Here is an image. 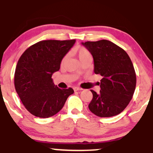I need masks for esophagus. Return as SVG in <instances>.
Here are the masks:
<instances>
[{
  "label": "esophagus",
  "instance_id": "obj_1",
  "mask_svg": "<svg viewBox=\"0 0 153 153\" xmlns=\"http://www.w3.org/2000/svg\"><path fill=\"white\" fill-rule=\"evenodd\" d=\"M74 91H81L82 90V88H79V87H74Z\"/></svg>",
  "mask_w": 153,
  "mask_h": 153
}]
</instances>
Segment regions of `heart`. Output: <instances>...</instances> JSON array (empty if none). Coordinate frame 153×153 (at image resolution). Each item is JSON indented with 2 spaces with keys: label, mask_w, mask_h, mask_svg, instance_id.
I'll return each mask as SVG.
<instances>
[{
  "label": "heart",
  "mask_w": 153,
  "mask_h": 153,
  "mask_svg": "<svg viewBox=\"0 0 153 153\" xmlns=\"http://www.w3.org/2000/svg\"><path fill=\"white\" fill-rule=\"evenodd\" d=\"M78 58L80 61L82 60L83 59L86 58L88 57H91V54L89 53V52L86 49L84 48V47H80L78 50ZM66 58L67 57H64L62 59V62H61V64L63 65L65 63V62L66 61Z\"/></svg>",
  "instance_id": "1"
}]
</instances>
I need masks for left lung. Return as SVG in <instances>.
I'll use <instances>...</instances> for the list:
<instances>
[{
	"instance_id": "obj_1",
	"label": "left lung",
	"mask_w": 153,
	"mask_h": 153,
	"mask_svg": "<svg viewBox=\"0 0 153 153\" xmlns=\"http://www.w3.org/2000/svg\"><path fill=\"white\" fill-rule=\"evenodd\" d=\"M82 45L94 57V73L102 76L100 93L91 90L93 99L89 109L100 117L119 114L130 102L136 87V73L130 57L122 48L108 40Z\"/></svg>"
}]
</instances>
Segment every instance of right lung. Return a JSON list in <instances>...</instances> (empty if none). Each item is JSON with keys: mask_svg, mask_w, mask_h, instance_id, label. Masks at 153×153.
Returning a JSON list of instances; mask_svg holds the SVG:
<instances>
[{"mask_svg": "<svg viewBox=\"0 0 153 153\" xmlns=\"http://www.w3.org/2000/svg\"><path fill=\"white\" fill-rule=\"evenodd\" d=\"M75 39L44 40L29 47L19 58L14 75L15 88L25 108L39 118H48L62 108L73 94L72 88L61 89L52 75L60 68Z\"/></svg>", "mask_w": 153, "mask_h": 153, "instance_id": "right-lung-1", "label": "right lung"}]
</instances>
